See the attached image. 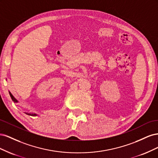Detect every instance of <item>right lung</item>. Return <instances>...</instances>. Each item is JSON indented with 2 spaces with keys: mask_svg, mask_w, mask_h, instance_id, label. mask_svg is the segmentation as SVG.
I'll list each match as a JSON object with an SVG mask.
<instances>
[{
  "mask_svg": "<svg viewBox=\"0 0 158 158\" xmlns=\"http://www.w3.org/2000/svg\"><path fill=\"white\" fill-rule=\"evenodd\" d=\"M9 94H10L11 99H12V101H13L14 103H18V102H19L18 100H17L15 98H14V96L11 94V92H10V91H9ZM25 113L27 114H28V115H31V116H37V114H35V113Z\"/></svg>",
  "mask_w": 158,
  "mask_h": 158,
  "instance_id": "obj_1",
  "label": "right lung"
}]
</instances>
